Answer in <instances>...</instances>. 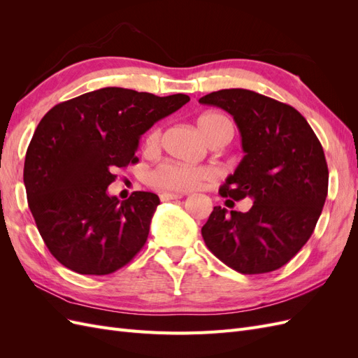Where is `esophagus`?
Segmentation results:
<instances>
[{
  "instance_id": "1",
  "label": "esophagus",
  "mask_w": 358,
  "mask_h": 358,
  "mask_svg": "<svg viewBox=\"0 0 358 358\" xmlns=\"http://www.w3.org/2000/svg\"><path fill=\"white\" fill-rule=\"evenodd\" d=\"M182 197H183V194H180V192H161V194H159L161 201L178 200V199H182Z\"/></svg>"
}]
</instances>
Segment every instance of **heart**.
Masks as SVG:
<instances>
[{
  "label": "heart",
  "instance_id": "heart-1",
  "mask_svg": "<svg viewBox=\"0 0 358 358\" xmlns=\"http://www.w3.org/2000/svg\"><path fill=\"white\" fill-rule=\"evenodd\" d=\"M197 127L200 133L206 137L208 142L222 137L231 136L233 137V124L229 117L222 113L208 112L199 116ZM161 142V129L154 128L146 137V149L155 150ZM215 175L210 169L206 167H187L179 164H171V162H164L158 166L152 173H150V182L161 189L170 191H191L197 188L203 180L212 179Z\"/></svg>",
  "mask_w": 358,
  "mask_h": 358
}]
</instances>
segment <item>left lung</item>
I'll return each instance as SVG.
<instances>
[{"label":"left lung","mask_w":358,"mask_h":358,"mask_svg":"<svg viewBox=\"0 0 358 358\" xmlns=\"http://www.w3.org/2000/svg\"><path fill=\"white\" fill-rule=\"evenodd\" d=\"M199 101L229 112L242 136L245 157L220 194L254 201L245 213L215 206L201 229L204 243L236 272H273L309 241L322 212L329 191L322 146L294 107L258 92L221 90Z\"/></svg>","instance_id":"8db88e82"}]
</instances>
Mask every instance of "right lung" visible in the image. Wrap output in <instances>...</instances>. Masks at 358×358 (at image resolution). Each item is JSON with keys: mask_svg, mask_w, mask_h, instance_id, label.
Here are the masks:
<instances>
[{"mask_svg": "<svg viewBox=\"0 0 358 358\" xmlns=\"http://www.w3.org/2000/svg\"><path fill=\"white\" fill-rule=\"evenodd\" d=\"M189 101L103 88L57 104L43 116L27 149L24 183L38 233L58 262L80 275H109L146 243L159 199L136 191L107 194L113 170L138 161V138Z\"/></svg>", "mask_w": 358, "mask_h": 358, "instance_id": "right-lung-1", "label": "right lung"}]
</instances>
